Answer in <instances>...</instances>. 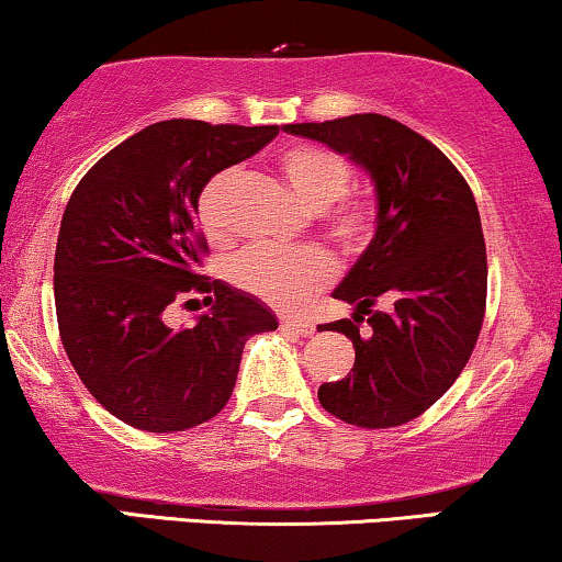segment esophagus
I'll use <instances>...</instances> for the list:
<instances>
[{"mask_svg": "<svg viewBox=\"0 0 562 562\" xmlns=\"http://www.w3.org/2000/svg\"><path fill=\"white\" fill-rule=\"evenodd\" d=\"M281 327H283V329H289V333H294V335H302V337H310V335H314V322H312V319L283 317V319H281Z\"/></svg>", "mask_w": 562, "mask_h": 562, "instance_id": "esophagus-1", "label": "esophagus"}]
</instances>
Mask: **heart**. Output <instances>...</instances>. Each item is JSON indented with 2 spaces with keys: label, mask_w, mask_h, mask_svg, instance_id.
I'll return each instance as SVG.
<instances>
[{
  "label": "heart",
  "mask_w": 562,
  "mask_h": 562,
  "mask_svg": "<svg viewBox=\"0 0 562 562\" xmlns=\"http://www.w3.org/2000/svg\"><path fill=\"white\" fill-rule=\"evenodd\" d=\"M283 181L294 196L310 210H325V229L345 252H360L371 243L379 212L371 196L348 194L350 166L335 150L322 145H291L279 156ZM233 173L212 176L199 191L196 217L206 240L225 243L229 229L225 225V194ZM333 258L319 248L281 250L271 245L240 252L229 266V279L248 294L276 306H299L333 279Z\"/></svg>",
  "instance_id": "1"
}]
</instances>
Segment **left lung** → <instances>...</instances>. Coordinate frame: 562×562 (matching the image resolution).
<instances>
[{
    "label": "left lung",
    "instance_id": "obj_1",
    "mask_svg": "<svg viewBox=\"0 0 562 562\" xmlns=\"http://www.w3.org/2000/svg\"><path fill=\"white\" fill-rule=\"evenodd\" d=\"M325 143L371 173L379 222L335 289L356 304L337 329L356 348L348 379L322 383L319 404L366 429L412 422L463 371L486 312V243L473 191L427 137L383 114H350L283 127ZM383 295L389 313L371 311ZM369 314V333L359 329Z\"/></svg>",
    "mask_w": 562,
    "mask_h": 562
}]
</instances>
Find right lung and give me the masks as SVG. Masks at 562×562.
<instances>
[{
  "label": "right lung",
  "instance_id": "add662e5",
  "mask_svg": "<svg viewBox=\"0 0 562 562\" xmlns=\"http://www.w3.org/2000/svg\"><path fill=\"white\" fill-rule=\"evenodd\" d=\"M276 135V125L156 122L99 158L68 199L53 263L60 342L125 425L183 432L212 419L233 394L245 340L279 327L256 296L199 273L196 222L204 183ZM189 293L211 312L168 328L165 310Z\"/></svg>",
  "mask_w": 562,
  "mask_h": 562
}]
</instances>
